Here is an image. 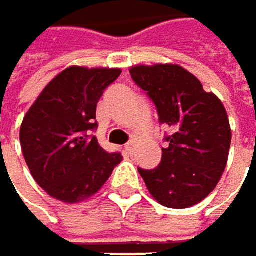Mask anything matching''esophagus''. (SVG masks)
<instances>
[{
	"instance_id": "esophagus-1",
	"label": "esophagus",
	"mask_w": 256,
	"mask_h": 256,
	"mask_svg": "<svg viewBox=\"0 0 256 256\" xmlns=\"http://www.w3.org/2000/svg\"><path fill=\"white\" fill-rule=\"evenodd\" d=\"M124 150H126L127 153H129V154H132V153L135 152V142H129V144H126Z\"/></svg>"
}]
</instances>
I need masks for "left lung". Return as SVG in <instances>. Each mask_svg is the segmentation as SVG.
Wrapping results in <instances>:
<instances>
[{
	"label": "left lung",
	"mask_w": 256,
	"mask_h": 256,
	"mask_svg": "<svg viewBox=\"0 0 256 256\" xmlns=\"http://www.w3.org/2000/svg\"><path fill=\"white\" fill-rule=\"evenodd\" d=\"M132 79L154 102L162 124L172 127L154 170L138 168L152 196L170 208H188L218 186L228 162L231 126L220 98L178 64L130 67Z\"/></svg>",
	"instance_id": "8db88e82"
}]
</instances>
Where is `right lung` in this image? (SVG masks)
Returning a JSON list of instances; mask_svg holds the SVG:
<instances>
[{"label":"right lung","mask_w":256,"mask_h":256,"mask_svg":"<svg viewBox=\"0 0 256 256\" xmlns=\"http://www.w3.org/2000/svg\"><path fill=\"white\" fill-rule=\"evenodd\" d=\"M121 68L72 66L56 74L28 109L20 147L36 183L52 198L76 204L96 195L121 162L90 132L96 108Z\"/></svg>","instance_id":"1"}]
</instances>
